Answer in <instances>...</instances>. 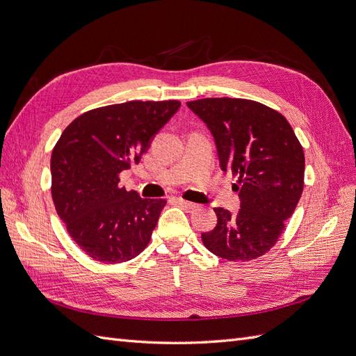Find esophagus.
<instances>
[{
    "mask_svg": "<svg viewBox=\"0 0 356 356\" xmlns=\"http://www.w3.org/2000/svg\"><path fill=\"white\" fill-rule=\"evenodd\" d=\"M177 202L181 204L182 208H186V209H196L199 204H196V203H193V202H188V200H184V199H177Z\"/></svg>",
    "mask_w": 356,
    "mask_h": 356,
    "instance_id": "34e87169",
    "label": "esophagus"
}]
</instances>
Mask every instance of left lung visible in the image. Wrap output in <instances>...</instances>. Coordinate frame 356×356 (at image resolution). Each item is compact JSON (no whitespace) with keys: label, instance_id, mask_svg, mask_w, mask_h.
Here are the masks:
<instances>
[{"label":"left lung","instance_id":"left-lung-1","mask_svg":"<svg viewBox=\"0 0 356 356\" xmlns=\"http://www.w3.org/2000/svg\"><path fill=\"white\" fill-rule=\"evenodd\" d=\"M207 123L224 172L238 177L241 209L213 208L217 225L202 233L208 250L229 261H250L275 246L305 186V153L286 118L268 106L238 98L187 102Z\"/></svg>","mask_w":356,"mask_h":356}]
</instances>
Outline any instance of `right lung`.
Segmentation results:
<instances>
[{
    "instance_id": "1",
    "label": "right lung",
    "mask_w": 356,
    "mask_h": 356,
    "mask_svg": "<svg viewBox=\"0 0 356 356\" xmlns=\"http://www.w3.org/2000/svg\"><path fill=\"white\" fill-rule=\"evenodd\" d=\"M179 101H129L79 115L51 152V197L81 251L117 264L141 254L165 208L118 186L122 170L139 163Z\"/></svg>"
}]
</instances>
